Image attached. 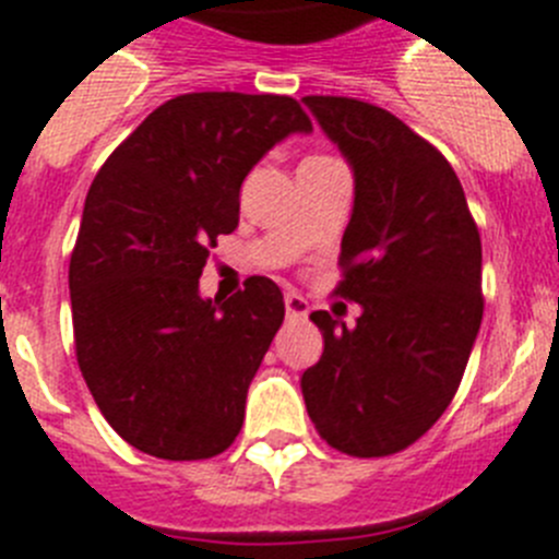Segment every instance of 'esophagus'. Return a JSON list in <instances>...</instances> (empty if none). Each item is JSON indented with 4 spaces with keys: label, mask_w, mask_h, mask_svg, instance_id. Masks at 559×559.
<instances>
[{
    "label": "esophagus",
    "mask_w": 559,
    "mask_h": 559,
    "mask_svg": "<svg viewBox=\"0 0 559 559\" xmlns=\"http://www.w3.org/2000/svg\"><path fill=\"white\" fill-rule=\"evenodd\" d=\"M284 307H286V318H307V312H309V304L300 298L298 293H286Z\"/></svg>",
    "instance_id": "1"
}]
</instances>
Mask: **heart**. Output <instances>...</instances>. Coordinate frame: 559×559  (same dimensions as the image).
<instances>
[{
  "mask_svg": "<svg viewBox=\"0 0 559 559\" xmlns=\"http://www.w3.org/2000/svg\"><path fill=\"white\" fill-rule=\"evenodd\" d=\"M312 159H323V157H309V159H304V163H312Z\"/></svg>",
  "mask_w": 559,
  "mask_h": 559,
  "instance_id": "1",
  "label": "heart"
}]
</instances>
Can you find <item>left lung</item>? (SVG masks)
<instances>
[{
  "label": "left lung",
  "instance_id": "8db88e82",
  "mask_svg": "<svg viewBox=\"0 0 559 559\" xmlns=\"http://www.w3.org/2000/svg\"><path fill=\"white\" fill-rule=\"evenodd\" d=\"M354 174L337 295L357 326L312 312L323 354L300 377L309 419L348 455L414 444L448 411L481 329V236L450 163L380 106L304 98Z\"/></svg>",
  "mask_w": 559,
  "mask_h": 559
}]
</instances>
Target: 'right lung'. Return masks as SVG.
Wrapping results in <instances>:
<instances>
[{"label": "right lung", "mask_w": 559, "mask_h": 559, "mask_svg": "<svg viewBox=\"0 0 559 559\" xmlns=\"http://www.w3.org/2000/svg\"><path fill=\"white\" fill-rule=\"evenodd\" d=\"M286 95L191 92L154 109L92 182L70 259L78 366L120 439L197 461L239 436L250 380L284 320L275 281L202 298L216 239L239 227L252 165L309 134Z\"/></svg>", "instance_id": "1"}]
</instances>
